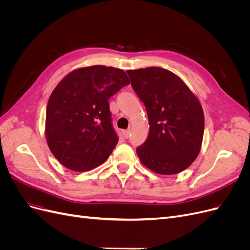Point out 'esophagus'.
I'll use <instances>...</instances> for the list:
<instances>
[{
    "label": "esophagus",
    "instance_id": "obj_1",
    "mask_svg": "<svg viewBox=\"0 0 250 250\" xmlns=\"http://www.w3.org/2000/svg\"><path fill=\"white\" fill-rule=\"evenodd\" d=\"M123 135H124L125 139H128V138H129V135H130V130H129V129H128V130H124V131H123Z\"/></svg>",
    "mask_w": 250,
    "mask_h": 250
}]
</instances>
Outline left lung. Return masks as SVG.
I'll use <instances>...</instances> for the list:
<instances>
[{
    "label": "left lung",
    "instance_id": "left-lung-1",
    "mask_svg": "<svg viewBox=\"0 0 250 250\" xmlns=\"http://www.w3.org/2000/svg\"><path fill=\"white\" fill-rule=\"evenodd\" d=\"M127 74L149 119L148 138L137 148L141 162L163 175L184 171L201 148L204 116L199 100L183 80L163 67Z\"/></svg>",
    "mask_w": 250,
    "mask_h": 250
}]
</instances>
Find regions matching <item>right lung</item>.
Instances as JSON below:
<instances>
[{
  "label": "right lung",
  "mask_w": 250,
  "mask_h": 250,
  "mask_svg": "<svg viewBox=\"0 0 250 250\" xmlns=\"http://www.w3.org/2000/svg\"><path fill=\"white\" fill-rule=\"evenodd\" d=\"M128 84L124 71L105 65L81 67L58 83L47 105L46 138L60 164L84 172L107 160L119 141L108 99Z\"/></svg>",
  "instance_id": "obj_1"
}]
</instances>
